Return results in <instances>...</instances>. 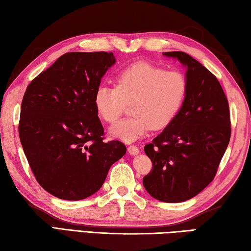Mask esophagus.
Instances as JSON below:
<instances>
[{
  "mask_svg": "<svg viewBox=\"0 0 251 251\" xmlns=\"http://www.w3.org/2000/svg\"><path fill=\"white\" fill-rule=\"evenodd\" d=\"M128 152L131 155H137L140 153V149L135 146H130V147H128Z\"/></svg>",
  "mask_w": 251,
  "mask_h": 251,
  "instance_id": "obj_1",
  "label": "esophagus"
}]
</instances>
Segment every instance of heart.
Here are the masks:
<instances>
[{"label":"heart","mask_w":251,"mask_h":251,"mask_svg":"<svg viewBox=\"0 0 251 251\" xmlns=\"http://www.w3.org/2000/svg\"><path fill=\"white\" fill-rule=\"evenodd\" d=\"M188 82L177 70H165L149 63H137L119 75L116 87L99 85L94 103L103 121L113 123L131 103L132 117L110 128L113 138L133 142L151 129L162 130L172 123L185 102Z\"/></svg>","instance_id":"obj_1"}]
</instances>
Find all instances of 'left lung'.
Here are the masks:
<instances>
[{
    "instance_id": "8db88e82",
    "label": "left lung",
    "mask_w": 251,
    "mask_h": 251,
    "mask_svg": "<svg viewBox=\"0 0 251 251\" xmlns=\"http://www.w3.org/2000/svg\"><path fill=\"white\" fill-rule=\"evenodd\" d=\"M186 67L187 96L175 120L144 152L153 164L143 186L155 200H191L213 181L230 140L228 100L217 78L186 52L166 51Z\"/></svg>"
}]
</instances>
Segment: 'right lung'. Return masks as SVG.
Here are the masks:
<instances>
[{
  "label": "right lung",
  "instance_id": "right-lung-1",
  "mask_svg": "<svg viewBox=\"0 0 251 251\" xmlns=\"http://www.w3.org/2000/svg\"><path fill=\"white\" fill-rule=\"evenodd\" d=\"M114 63L112 52H67L24 94L22 147L39 185L60 200L80 201L98 192L110 166L126 152L120 141H103L94 103L96 88Z\"/></svg>",
  "mask_w": 251,
  "mask_h": 251
}]
</instances>
